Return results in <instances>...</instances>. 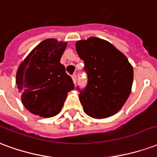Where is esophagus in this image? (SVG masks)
<instances>
[{"label": "esophagus", "instance_id": "obj_1", "mask_svg": "<svg viewBox=\"0 0 157 157\" xmlns=\"http://www.w3.org/2000/svg\"><path fill=\"white\" fill-rule=\"evenodd\" d=\"M76 78H77V76H76V74H74L72 75V79H73V82H74V83L75 84L76 83Z\"/></svg>", "mask_w": 157, "mask_h": 157}]
</instances>
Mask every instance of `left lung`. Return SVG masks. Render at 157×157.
<instances>
[{"instance_id":"1","label":"left lung","mask_w":157,"mask_h":157,"mask_svg":"<svg viewBox=\"0 0 157 157\" xmlns=\"http://www.w3.org/2000/svg\"><path fill=\"white\" fill-rule=\"evenodd\" d=\"M75 48L89 78L86 89L79 94L83 111L98 120L115 115L131 92L132 65L112 43L99 37L77 41Z\"/></svg>"}]
</instances>
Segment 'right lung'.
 <instances>
[{
	"mask_svg": "<svg viewBox=\"0 0 157 157\" xmlns=\"http://www.w3.org/2000/svg\"><path fill=\"white\" fill-rule=\"evenodd\" d=\"M67 42L48 38L36 46L21 62L16 83L25 108L33 115L50 118L61 111L67 93L74 89L60 63Z\"/></svg>",
	"mask_w": 157,
	"mask_h": 157,
	"instance_id": "add662e5",
	"label": "right lung"
}]
</instances>
